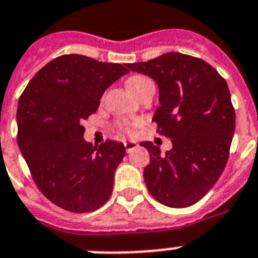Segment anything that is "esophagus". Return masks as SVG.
<instances>
[{"label": "esophagus", "instance_id": "1", "mask_svg": "<svg viewBox=\"0 0 258 258\" xmlns=\"http://www.w3.org/2000/svg\"><path fill=\"white\" fill-rule=\"evenodd\" d=\"M139 144L136 143V142H133V140H130V142H124V147L127 152H131L133 150H135Z\"/></svg>", "mask_w": 258, "mask_h": 258}]
</instances>
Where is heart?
I'll use <instances>...</instances> for the list:
<instances>
[{
	"label": "heart",
	"instance_id": "heart-1",
	"mask_svg": "<svg viewBox=\"0 0 258 258\" xmlns=\"http://www.w3.org/2000/svg\"><path fill=\"white\" fill-rule=\"evenodd\" d=\"M150 79L147 78V77H143V75H134V77H131V78L127 81V87H128L130 91H135L136 89H139L140 86L144 85L146 82H148ZM123 130H128V127L127 125H123Z\"/></svg>",
	"mask_w": 258,
	"mask_h": 258
}]
</instances>
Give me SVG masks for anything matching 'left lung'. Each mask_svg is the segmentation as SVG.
Returning <instances> with one entry per match:
<instances>
[{
	"mask_svg": "<svg viewBox=\"0 0 258 258\" xmlns=\"http://www.w3.org/2000/svg\"><path fill=\"white\" fill-rule=\"evenodd\" d=\"M127 68L156 82L159 107L152 120L172 142L165 154L151 142L140 143L150 152L146 185L167 207L194 205L228 162L236 115L227 82L205 60L173 51Z\"/></svg>",
	"mask_w": 258,
	"mask_h": 258,
	"instance_id": "8db88e82",
	"label": "left lung"
}]
</instances>
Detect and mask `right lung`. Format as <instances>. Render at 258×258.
<instances>
[{
	"label": "right lung",
	"mask_w": 258,
	"mask_h": 258,
	"mask_svg": "<svg viewBox=\"0 0 258 258\" xmlns=\"http://www.w3.org/2000/svg\"><path fill=\"white\" fill-rule=\"evenodd\" d=\"M130 70L79 54L60 55L33 77L18 100V147L42 194L70 212H91L107 202L124 144L94 147L82 122L104 91Z\"/></svg>",
	"instance_id": "add662e5"
}]
</instances>
